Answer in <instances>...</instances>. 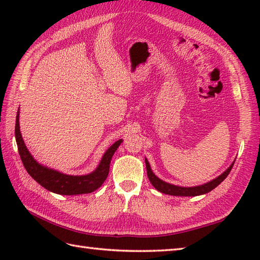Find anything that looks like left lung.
I'll return each mask as SVG.
<instances>
[{
    "mask_svg": "<svg viewBox=\"0 0 260 260\" xmlns=\"http://www.w3.org/2000/svg\"><path fill=\"white\" fill-rule=\"evenodd\" d=\"M235 164V161L233 164L224 171V172L219 175L218 178H215L214 180L208 182L206 184L202 185H198V186H191V187H185V186H178V185H173L167 183V182L162 181L161 179H158L157 176L152 172V169L148 164V161L145 158V165H146V171H147V176L148 180L151 181L152 185L155 187L156 190L159 192L165 193V194H170V196H179V197H196V196H201V194H206V193L210 192L213 190L214 187H217L221 182L227 178L228 174L230 173L231 169H233Z\"/></svg>",
    "mask_w": 260,
    "mask_h": 260,
    "instance_id": "1",
    "label": "left lung"
}]
</instances>
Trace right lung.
I'll list each match as a JSON object with an SVG mask.
<instances>
[{
    "label": "right lung",
    "mask_w": 260,
    "mask_h": 260,
    "mask_svg": "<svg viewBox=\"0 0 260 260\" xmlns=\"http://www.w3.org/2000/svg\"><path fill=\"white\" fill-rule=\"evenodd\" d=\"M15 140L16 144H18L20 157L26 172L45 189L62 196L85 194V193L93 192L99 186H102L109 173V164L114 153L120 145V143L123 142V140H118L105 152L101 163L93 172L87 175H68L58 172L56 170L43 167L32 157L24 144L23 139H22L19 124V112L16 114L15 120Z\"/></svg>",
    "instance_id": "1"
}]
</instances>
